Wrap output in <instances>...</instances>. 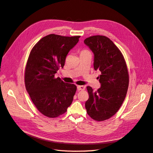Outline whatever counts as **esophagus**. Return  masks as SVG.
<instances>
[{"label":"esophagus","mask_w":153,"mask_h":153,"mask_svg":"<svg viewBox=\"0 0 153 153\" xmlns=\"http://www.w3.org/2000/svg\"><path fill=\"white\" fill-rule=\"evenodd\" d=\"M85 86L84 85H78L77 86V89L78 91H84L85 90Z\"/></svg>","instance_id":"obj_1"}]
</instances>
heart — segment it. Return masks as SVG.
<instances>
[{
  "label": "heart",
  "mask_w": 153,
  "mask_h": 153,
  "mask_svg": "<svg viewBox=\"0 0 153 153\" xmlns=\"http://www.w3.org/2000/svg\"><path fill=\"white\" fill-rule=\"evenodd\" d=\"M89 52V50H85V49H84V50H82V51H81V52L80 53H84V52Z\"/></svg>",
  "instance_id": "heart-1"
}]
</instances>
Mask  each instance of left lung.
Listing matches in <instances>:
<instances>
[{"label":"left lung","instance_id":"8db88e82","mask_svg":"<svg viewBox=\"0 0 153 153\" xmlns=\"http://www.w3.org/2000/svg\"><path fill=\"white\" fill-rule=\"evenodd\" d=\"M84 43L94 54V68L101 71V87L94 91L87 87L89 99L87 113L96 121H103L114 115L121 107L129 85V74L124 57L112 40L105 36H92Z\"/></svg>","mask_w":153,"mask_h":153}]
</instances>
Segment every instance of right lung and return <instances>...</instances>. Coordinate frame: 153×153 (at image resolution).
Here are the masks:
<instances>
[{"instance_id": "1", "label": "right lung", "mask_w": 153, "mask_h": 153, "mask_svg": "<svg viewBox=\"0 0 153 153\" xmlns=\"http://www.w3.org/2000/svg\"><path fill=\"white\" fill-rule=\"evenodd\" d=\"M80 37L51 34L41 38L30 51L25 69V88L45 116L57 117L72 103L76 86L55 78V74L64 67L68 52Z\"/></svg>"}]
</instances>
